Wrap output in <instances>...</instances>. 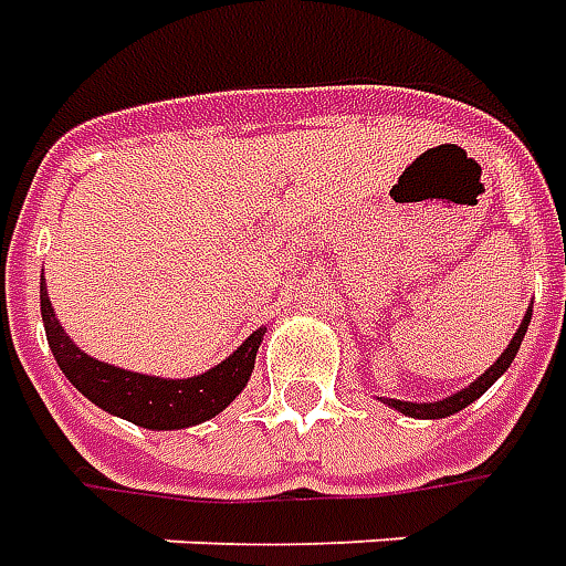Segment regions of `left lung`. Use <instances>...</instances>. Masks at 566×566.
<instances>
[{"instance_id": "obj_1", "label": "left lung", "mask_w": 566, "mask_h": 566, "mask_svg": "<svg viewBox=\"0 0 566 566\" xmlns=\"http://www.w3.org/2000/svg\"><path fill=\"white\" fill-rule=\"evenodd\" d=\"M527 323H531V311L524 314V323H521L518 332H515L512 344L503 350V356H500L494 366L488 368L475 384H469L467 390L454 392V396H444V399H439V402H396V399H387V402H390L396 411L408 415V418H432V420L448 418V415H454V411H460V408H467L469 402H475V399H479V396H482V392L488 390V387H491V384H494V380L500 378L509 366H512V359H515V354H518L521 340H524V332H527Z\"/></svg>"}]
</instances>
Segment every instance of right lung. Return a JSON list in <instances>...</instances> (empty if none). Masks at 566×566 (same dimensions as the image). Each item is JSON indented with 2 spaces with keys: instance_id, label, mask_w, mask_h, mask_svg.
I'll return each mask as SVG.
<instances>
[{
  "instance_id": "add662e5",
  "label": "right lung",
  "mask_w": 566,
  "mask_h": 566,
  "mask_svg": "<svg viewBox=\"0 0 566 566\" xmlns=\"http://www.w3.org/2000/svg\"><path fill=\"white\" fill-rule=\"evenodd\" d=\"M42 323H45L51 354L57 359L60 371L72 380V387L84 392L103 411L118 415L146 430H182V427H195V423L216 418L247 387L259 344H262V328H259L226 363H219L210 371L188 380H167L124 371V368L106 366L94 356L82 354L54 319L45 283H42Z\"/></svg>"
}]
</instances>
